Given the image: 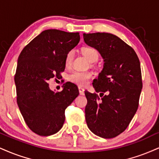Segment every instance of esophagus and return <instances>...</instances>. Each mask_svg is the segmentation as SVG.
I'll return each instance as SVG.
<instances>
[{"instance_id":"1","label":"esophagus","mask_w":159,"mask_h":159,"mask_svg":"<svg viewBox=\"0 0 159 159\" xmlns=\"http://www.w3.org/2000/svg\"><path fill=\"white\" fill-rule=\"evenodd\" d=\"M78 89H79L80 94H81V95H84V89L83 87H78Z\"/></svg>"}]
</instances>
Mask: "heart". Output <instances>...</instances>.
<instances>
[{"instance_id":"obj_1","label":"heart","mask_w":159,"mask_h":159,"mask_svg":"<svg viewBox=\"0 0 159 159\" xmlns=\"http://www.w3.org/2000/svg\"><path fill=\"white\" fill-rule=\"evenodd\" d=\"M82 54L90 63H95L98 60L99 55L98 51L93 47H86L81 49ZM74 58V51L70 50L65 58V65L66 66H70ZM92 77V74L89 72L73 71L69 75V81L79 86H84L87 84Z\"/></svg>"}]
</instances>
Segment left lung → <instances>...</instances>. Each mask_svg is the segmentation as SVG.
<instances>
[{"instance_id": "obj_1", "label": "left lung", "mask_w": 159, "mask_h": 159, "mask_svg": "<svg viewBox=\"0 0 159 159\" xmlns=\"http://www.w3.org/2000/svg\"><path fill=\"white\" fill-rule=\"evenodd\" d=\"M83 35L85 43L96 49L104 61L93 83L102 98L85 91L86 121L94 134L112 139L127 129L139 107L142 89L140 61L134 49L116 35L105 32Z\"/></svg>"}]
</instances>
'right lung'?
Wrapping results in <instances>:
<instances>
[{"instance_id":"add662e5","label":"right lung","mask_w":159,"mask_h":159,"mask_svg":"<svg viewBox=\"0 0 159 159\" xmlns=\"http://www.w3.org/2000/svg\"><path fill=\"white\" fill-rule=\"evenodd\" d=\"M80 41L78 32L47 30L23 49L15 75L17 103L25 122L42 136L55 134L65 121V110L79 95L77 86L65 83L54 93L47 81L65 70V58Z\"/></svg>"}]
</instances>
